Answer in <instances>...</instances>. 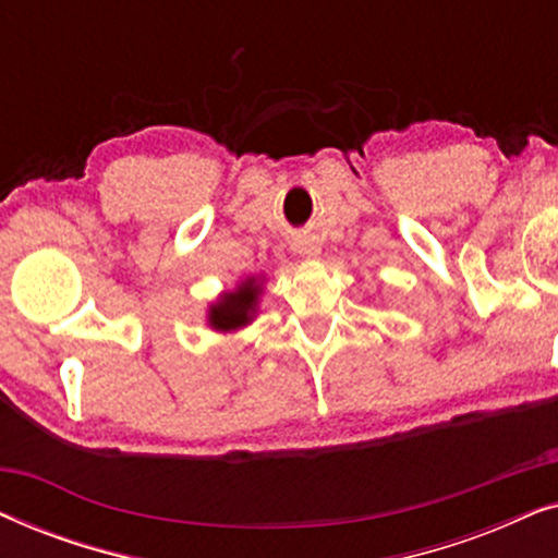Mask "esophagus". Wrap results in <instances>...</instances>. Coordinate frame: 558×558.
<instances>
[{
	"instance_id": "1",
	"label": "esophagus",
	"mask_w": 558,
	"mask_h": 558,
	"mask_svg": "<svg viewBox=\"0 0 558 558\" xmlns=\"http://www.w3.org/2000/svg\"><path fill=\"white\" fill-rule=\"evenodd\" d=\"M294 251H296V254L307 256V258H317L319 256V243L315 239H310V235H300V239L294 241Z\"/></svg>"
}]
</instances>
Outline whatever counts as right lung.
<instances>
[{
	"label": "right lung",
	"instance_id": "obj_1",
	"mask_svg": "<svg viewBox=\"0 0 558 558\" xmlns=\"http://www.w3.org/2000/svg\"><path fill=\"white\" fill-rule=\"evenodd\" d=\"M258 294H262V284L256 277L243 279L233 292H226L218 296L216 304H210L208 323L213 330L218 332H233L239 327L248 325L254 319Z\"/></svg>",
	"mask_w": 558,
	"mask_h": 558
}]
</instances>
